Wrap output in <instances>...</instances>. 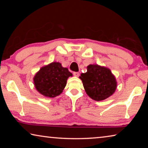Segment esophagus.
Returning <instances> with one entry per match:
<instances>
[{"label":"esophagus","instance_id":"1","mask_svg":"<svg viewBox=\"0 0 148 148\" xmlns=\"http://www.w3.org/2000/svg\"><path fill=\"white\" fill-rule=\"evenodd\" d=\"M73 75L74 76H76V77H78L79 76V73L77 72H73Z\"/></svg>","mask_w":148,"mask_h":148}]
</instances>
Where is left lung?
Returning <instances> with one entry per match:
<instances>
[{
	"mask_svg": "<svg viewBox=\"0 0 148 148\" xmlns=\"http://www.w3.org/2000/svg\"><path fill=\"white\" fill-rule=\"evenodd\" d=\"M79 78L87 95L97 101L108 98L117 88L116 79L111 71L98 64L87 66V72L81 74Z\"/></svg>",
	"mask_w": 148,
	"mask_h": 148,
	"instance_id": "left-lung-1",
	"label": "left lung"
}]
</instances>
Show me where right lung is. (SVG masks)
<instances>
[{"instance_id":"1","label":"right lung","mask_w":148,"mask_h":148,"mask_svg":"<svg viewBox=\"0 0 148 148\" xmlns=\"http://www.w3.org/2000/svg\"><path fill=\"white\" fill-rule=\"evenodd\" d=\"M72 74L59 62H53L44 66L33 78L35 88L41 95L53 98L61 93Z\"/></svg>"}]
</instances>
